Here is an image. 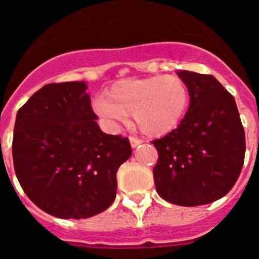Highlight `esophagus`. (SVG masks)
<instances>
[{
    "instance_id": "1",
    "label": "esophagus",
    "mask_w": 259,
    "mask_h": 259,
    "mask_svg": "<svg viewBox=\"0 0 259 259\" xmlns=\"http://www.w3.org/2000/svg\"><path fill=\"white\" fill-rule=\"evenodd\" d=\"M130 141H131V146L132 148H136L140 144H143V140L141 139H137V137H130Z\"/></svg>"
}]
</instances>
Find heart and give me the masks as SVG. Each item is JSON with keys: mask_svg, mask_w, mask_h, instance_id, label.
<instances>
[{"mask_svg": "<svg viewBox=\"0 0 259 259\" xmlns=\"http://www.w3.org/2000/svg\"><path fill=\"white\" fill-rule=\"evenodd\" d=\"M188 104L189 88L184 80L158 75L119 81L107 97L96 98L93 109L110 128L132 115L144 134L163 136L178 127Z\"/></svg>", "mask_w": 259, "mask_h": 259, "instance_id": "obj_1", "label": "heart"}]
</instances>
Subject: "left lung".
I'll list each match as a JSON object with an SVG mask.
<instances>
[{
    "label": "left lung",
    "instance_id": "1",
    "mask_svg": "<svg viewBox=\"0 0 259 259\" xmlns=\"http://www.w3.org/2000/svg\"><path fill=\"white\" fill-rule=\"evenodd\" d=\"M189 88V109L179 127L152 141L158 150L154 184L163 200L179 206L214 202L241 172L245 132L235 98L212 75L179 71Z\"/></svg>",
    "mask_w": 259,
    "mask_h": 259
}]
</instances>
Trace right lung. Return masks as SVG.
Listing matches in <instances>:
<instances>
[{"instance_id": "right-lung-1", "label": "right lung", "mask_w": 259, "mask_h": 259, "mask_svg": "<svg viewBox=\"0 0 259 259\" xmlns=\"http://www.w3.org/2000/svg\"><path fill=\"white\" fill-rule=\"evenodd\" d=\"M84 81L47 84L18 110L14 170L36 206L62 219L89 218L116 196V171L131 157L128 137L98 127Z\"/></svg>"}]
</instances>
